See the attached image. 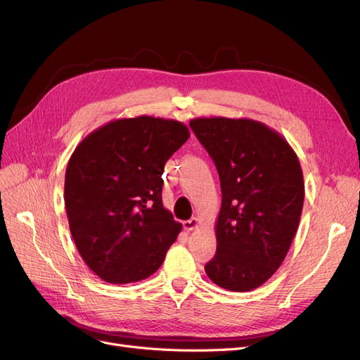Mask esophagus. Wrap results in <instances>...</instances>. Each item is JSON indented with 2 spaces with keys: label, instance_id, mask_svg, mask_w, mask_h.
<instances>
[{
  "label": "esophagus",
  "instance_id": "esophagus-1",
  "mask_svg": "<svg viewBox=\"0 0 360 360\" xmlns=\"http://www.w3.org/2000/svg\"><path fill=\"white\" fill-rule=\"evenodd\" d=\"M198 225H200V221L197 219V217H192V219L183 222V228H184V230H186V231L195 230V228H198Z\"/></svg>",
  "mask_w": 360,
  "mask_h": 360
}]
</instances>
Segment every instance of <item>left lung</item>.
I'll list each match as a JSON object with an SVG mask.
<instances>
[{
  "label": "left lung",
  "mask_w": 360,
  "mask_h": 360,
  "mask_svg": "<svg viewBox=\"0 0 360 360\" xmlns=\"http://www.w3.org/2000/svg\"><path fill=\"white\" fill-rule=\"evenodd\" d=\"M191 129L213 159L222 205L216 254L205 274L230 291L263 285L296 236L304 184L297 155L276 130L249 118H193Z\"/></svg>",
  "instance_id": "left-lung-1"
}]
</instances>
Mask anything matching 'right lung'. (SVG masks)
<instances>
[{"label": "right lung", "instance_id": "1", "mask_svg": "<svg viewBox=\"0 0 360 360\" xmlns=\"http://www.w3.org/2000/svg\"><path fill=\"white\" fill-rule=\"evenodd\" d=\"M177 120L118 118L86 135L70 156L64 204L79 255L110 284L153 275L181 224L162 204L167 160L186 143Z\"/></svg>", "mask_w": 360, "mask_h": 360}]
</instances>
